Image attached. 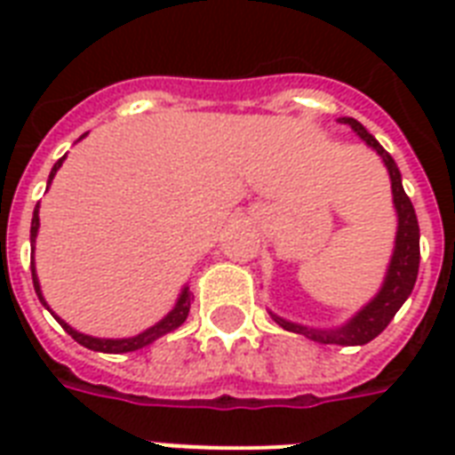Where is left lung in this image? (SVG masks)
I'll list each match as a JSON object with an SVG mask.
<instances>
[{
    "label": "left lung",
    "mask_w": 455,
    "mask_h": 455,
    "mask_svg": "<svg viewBox=\"0 0 455 455\" xmlns=\"http://www.w3.org/2000/svg\"><path fill=\"white\" fill-rule=\"evenodd\" d=\"M339 123L349 124L382 157V163H385V167L389 172V179H392V196H395L399 227H396L395 255H392V262H389L387 276H385V283H382L380 292L349 323H345L342 328H335V331H316V328L291 323V321H285V318L276 316V314H271V316L285 331L298 332V335H304V338L314 339V342H321V345L356 347L366 345L373 338H378L387 328L389 321L395 318L396 311L402 309V304L409 299L411 291L416 285L418 264H420V228H418V217L416 210H413V203H411V198L403 191L402 174H399V167L392 160V156L375 141L373 134H368L366 127L359 120H354V117H339Z\"/></svg>",
    "instance_id": "left-lung-1"
}]
</instances>
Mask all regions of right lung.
Returning a JSON list of instances; mask_svg holds the SVG:
<instances>
[{
    "mask_svg": "<svg viewBox=\"0 0 455 455\" xmlns=\"http://www.w3.org/2000/svg\"><path fill=\"white\" fill-rule=\"evenodd\" d=\"M63 160H66V156L60 157L59 163L53 164L52 174H49V184H52L53 174L59 172V167L63 164ZM39 207V205H37ZM37 207H35V212H32V227H30V243L32 248H35V238H37V228H39V214H37ZM30 269H32V283H35V292H37L39 302L44 304V298H42V291H39V281H37V274H35V262H30ZM49 309V307H46ZM188 309H191V292H188V288H184L181 291V295H179L177 304H174V309L167 314V316L163 318V321H157L156 325H151L148 331L139 332V335H134V338H123V339H101V338H92V335H84V332H77L73 331L70 325L66 323V321H60L56 314H53V318L59 321L63 328H66V332L70 335V338L75 339V342H80L82 347H87V349H94V352H106V354H124V352H134V349H141V347L151 345L153 339L163 338L164 332L174 331V328H179V325L184 323L186 316H188Z\"/></svg>",
    "mask_w": 455,
    "mask_h": 455,
    "instance_id": "1",
    "label": "right lung"
}]
</instances>
